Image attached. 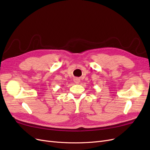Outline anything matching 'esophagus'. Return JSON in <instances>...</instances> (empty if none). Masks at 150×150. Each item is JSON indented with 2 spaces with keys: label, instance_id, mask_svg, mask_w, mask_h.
<instances>
[{
  "label": "esophagus",
  "instance_id": "obj_1",
  "mask_svg": "<svg viewBox=\"0 0 150 150\" xmlns=\"http://www.w3.org/2000/svg\"><path fill=\"white\" fill-rule=\"evenodd\" d=\"M74 83H75L76 84H79V83H80V80H79V79H78V78H75V79H74Z\"/></svg>",
  "mask_w": 150,
  "mask_h": 150
}]
</instances>
